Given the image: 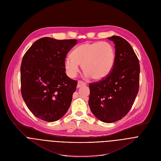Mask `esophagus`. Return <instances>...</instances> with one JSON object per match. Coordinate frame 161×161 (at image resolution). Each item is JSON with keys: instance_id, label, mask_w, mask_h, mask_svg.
<instances>
[{"instance_id": "obj_1", "label": "esophagus", "mask_w": 161, "mask_h": 161, "mask_svg": "<svg viewBox=\"0 0 161 161\" xmlns=\"http://www.w3.org/2000/svg\"><path fill=\"white\" fill-rule=\"evenodd\" d=\"M87 84H86V83H85L84 81H81V80H79L78 81V85H77V87L78 88H79V87H81V86H85V85H86Z\"/></svg>"}]
</instances>
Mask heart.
<instances>
[{"mask_svg":"<svg viewBox=\"0 0 161 161\" xmlns=\"http://www.w3.org/2000/svg\"><path fill=\"white\" fill-rule=\"evenodd\" d=\"M115 49L108 42H85L74 48L65 60V67L70 77H75L80 65L87 76L99 80L109 74L115 61Z\"/></svg>","mask_w":161,"mask_h":161,"instance_id":"obj_1","label":"heart"}]
</instances>
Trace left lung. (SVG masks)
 Segmentation results:
<instances>
[{"label":"left lung","mask_w":161,"mask_h":161,"mask_svg":"<svg viewBox=\"0 0 161 161\" xmlns=\"http://www.w3.org/2000/svg\"><path fill=\"white\" fill-rule=\"evenodd\" d=\"M115 45V61L109 74L89 84V105L100 120H121L131 109L139 89L140 65L131 45L120 36L108 38Z\"/></svg>","instance_id":"left-lung-1"}]
</instances>
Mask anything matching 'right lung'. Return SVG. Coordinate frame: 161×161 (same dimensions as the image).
Here are the masks:
<instances>
[{"label":"right lung","mask_w":161,"mask_h":161,"mask_svg":"<svg viewBox=\"0 0 161 161\" xmlns=\"http://www.w3.org/2000/svg\"><path fill=\"white\" fill-rule=\"evenodd\" d=\"M76 44V39L42 37L23 58L21 94L29 110L42 120H58L70 108L78 81L67 76L65 60Z\"/></svg>","instance_id":"right-lung-1"}]
</instances>
